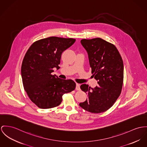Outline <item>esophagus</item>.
<instances>
[{"label": "esophagus", "instance_id": "esophagus-1", "mask_svg": "<svg viewBox=\"0 0 147 147\" xmlns=\"http://www.w3.org/2000/svg\"><path fill=\"white\" fill-rule=\"evenodd\" d=\"M76 90H80V86L79 84H76Z\"/></svg>", "mask_w": 147, "mask_h": 147}]
</instances>
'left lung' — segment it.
I'll list each match as a JSON object with an SVG mask.
<instances>
[{
    "mask_svg": "<svg viewBox=\"0 0 147 147\" xmlns=\"http://www.w3.org/2000/svg\"><path fill=\"white\" fill-rule=\"evenodd\" d=\"M80 42L88 53L92 76L98 86L94 88L86 84L80 86L88 98L79 106L91 113H103L113 106L121 93L123 61L115 46L101 38L83 39Z\"/></svg>",
    "mask_w": 147,
    "mask_h": 147,
    "instance_id": "left-lung-1",
    "label": "left lung"
}]
</instances>
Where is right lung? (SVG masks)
<instances>
[{
  "label": "right lung",
  "mask_w": 147,
  "mask_h": 147,
  "mask_svg": "<svg viewBox=\"0 0 147 147\" xmlns=\"http://www.w3.org/2000/svg\"><path fill=\"white\" fill-rule=\"evenodd\" d=\"M76 39L50 37L34 42L23 60L21 76L24 89L30 100L41 109L59 106L64 94L74 90L76 83L52 75L58 70L62 53Z\"/></svg>",
  "instance_id": "right-lung-1"
}]
</instances>
